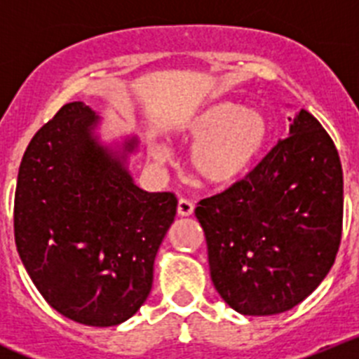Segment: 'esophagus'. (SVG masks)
Instances as JSON below:
<instances>
[{
  "instance_id": "34e87169",
  "label": "esophagus",
  "mask_w": 359,
  "mask_h": 359,
  "mask_svg": "<svg viewBox=\"0 0 359 359\" xmlns=\"http://www.w3.org/2000/svg\"><path fill=\"white\" fill-rule=\"evenodd\" d=\"M177 214L182 215V217H189V215H192L194 214V203L182 198L180 201H177Z\"/></svg>"
}]
</instances>
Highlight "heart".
<instances>
[{"mask_svg": "<svg viewBox=\"0 0 359 359\" xmlns=\"http://www.w3.org/2000/svg\"><path fill=\"white\" fill-rule=\"evenodd\" d=\"M269 136V120L262 111L230 102L208 107L185 129L192 170L208 185H233L259 163ZM151 156L158 163L170 160L169 151L160 145H152Z\"/></svg>", "mask_w": 359, "mask_h": 359, "instance_id": "obj_1", "label": "heart"}]
</instances>
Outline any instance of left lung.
<instances>
[{"label":"left lung","mask_w":359,"mask_h":359,"mask_svg":"<svg viewBox=\"0 0 359 359\" xmlns=\"http://www.w3.org/2000/svg\"><path fill=\"white\" fill-rule=\"evenodd\" d=\"M290 120V136L255 169L196 208L212 282L241 315L298 306L340 248L344 172L334 142L306 109Z\"/></svg>","instance_id":"8db88e82"}]
</instances>
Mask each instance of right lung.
I'll return each instance as SVG.
<instances>
[{
  "label": "right lung",
  "instance_id": "right-lung-1",
  "mask_svg": "<svg viewBox=\"0 0 359 359\" xmlns=\"http://www.w3.org/2000/svg\"><path fill=\"white\" fill-rule=\"evenodd\" d=\"M98 120L84 102H69L32 138L19 165L14 236L25 269L57 313L109 327L147 300L177 199L136 187L126 161L138 140L113 151L95 135Z\"/></svg>",
  "mask_w": 359,
  "mask_h": 359
}]
</instances>
